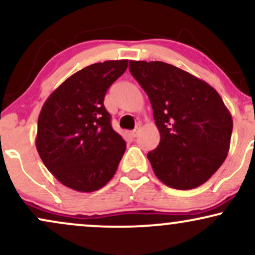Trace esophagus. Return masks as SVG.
Listing matches in <instances>:
<instances>
[{
	"mask_svg": "<svg viewBox=\"0 0 255 255\" xmlns=\"http://www.w3.org/2000/svg\"><path fill=\"white\" fill-rule=\"evenodd\" d=\"M137 133H139V128H135V129L130 131V135L133 136V137H135L137 135Z\"/></svg>",
	"mask_w": 255,
	"mask_h": 255,
	"instance_id": "1",
	"label": "esophagus"
}]
</instances>
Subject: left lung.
<instances>
[{"mask_svg": "<svg viewBox=\"0 0 255 255\" xmlns=\"http://www.w3.org/2000/svg\"><path fill=\"white\" fill-rule=\"evenodd\" d=\"M150 99L160 134L147 153L156 176L170 188L193 189L218 170L230 147L233 119L218 92L204 80L160 61H129Z\"/></svg>", "mask_w": 255, "mask_h": 255, "instance_id": "8db88e82", "label": "left lung"}]
</instances>
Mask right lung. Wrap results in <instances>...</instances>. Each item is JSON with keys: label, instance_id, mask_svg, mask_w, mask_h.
<instances>
[{"label": "right lung", "instance_id": "add662e5", "mask_svg": "<svg viewBox=\"0 0 255 255\" xmlns=\"http://www.w3.org/2000/svg\"><path fill=\"white\" fill-rule=\"evenodd\" d=\"M128 60L91 64L64 80L43 104L36 146L44 165L68 188L95 192L115 175L126 141L111 127L105 93Z\"/></svg>", "mask_w": 255, "mask_h": 255}]
</instances>
